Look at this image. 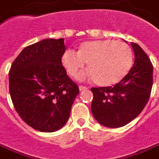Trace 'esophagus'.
<instances>
[{"mask_svg": "<svg viewBox=\"0 0 159 159\" xmlns=\"http://www.w3.org/2000/svg\"><path fill=\"white\" fill-rule=\"evenodd\" d=\"M79 89H80V91H84V90H86L87 88L85 87V86H83V85H80V86H79Z\"/></svg>", "mask_w": 159, "mask_h": 159, "instance_id": "obj_1", "label": "esophagus"}]
</instances>
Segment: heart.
<instances>
[{
  "mask_svg": "<svg viewBox=\"0 0 159 159\" xmlns=\"http://www.w3.org/2000/svg\"><path fill=\"white\" fill-rule=\"evenodd\" d=\"M61 61L72 78H77L87 63L89 70L83 77L93 80L99 86L108 87L120 82L128 74L133 65V53L124 42L90 40L82 43L77 53L66 50Z\"/></svg>",
  "mask_w": 159,
  "mask_h": 159,
  "instance_id": "obj_1",
  "label": "heart"
}]
</instances>
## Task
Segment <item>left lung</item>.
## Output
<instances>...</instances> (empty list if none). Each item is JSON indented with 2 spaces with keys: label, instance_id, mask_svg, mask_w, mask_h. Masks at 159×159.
<instances>
[{
  "label": "left lung",
  "instance_id": "obj_1",
  "mask_svg": "<svg viewBox=\"0 0 159 159\" xmlns=\"http://www.w3.org/2000/svg\"><path fill=\"white\" fill-rule=\"evenodd\" d=\"M135 54L133 66L112 87L92 88L91 111L95 119L107 128H120L136 119L149 101L153 85V66L137 44L131 43Z\"/></svg>",
  "mask_w": 159,
  "mask_h": 159
}]
</instances>
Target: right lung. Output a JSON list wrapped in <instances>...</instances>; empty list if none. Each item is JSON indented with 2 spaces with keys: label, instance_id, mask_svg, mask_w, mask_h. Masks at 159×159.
<instances>
[{
  "label": "right lung",
  "instance_id": "right-lung-1",
  "mask_svg": "<svg viewBox=\"0 0 159 159\" xmlns=\"http://www.w3.org/2000/svg\"><path fill=\"white\" fill-rule=\"evenodd\" d=\"M64 39H44L22 50L9 73L10 93L22 119L34 129L53 132L69 119L80 91L61 58Z\"/></svg>",
  "mask_w": 159,
  "mask_h": 159
}]
</instances>
